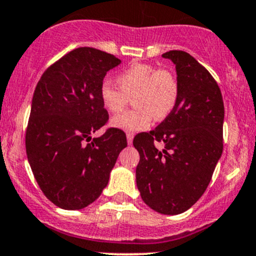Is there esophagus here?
<instances>
[{"instance_id": "1", "label": "esophagus", "mask_w": 256, "mask_h": 256, "mask_svg": "<svg viewBox=\"0 0 256 256\" xmlns=\"http://www.w3.org/2000/svg\"><path fill=\"white\" fill-rule=\"evenodd\" d=\"M126 138H128V144H132V140H134V135H132V134H128V136H126Z\"/></svg>"}]
</instances>
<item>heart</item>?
Returning <instances> with one entry per match:
<instances>
[{"label":"heart","instance_id":"obj_1","mask_svg":"<svg viewBox=\"0 0 256 256\" xmlns=\"http://www.w3.org/2000/svg\"><path fill=\"white\" fill-rule=\"evenodd\" d=\"M118 86L104 82L100 88V98L105 109L118 112L134 95L135 109L118 115L112 120L115 128L128 134L146 130L154 118H164L176 106L180 85L177 76L170 69L147 63H136L116 76Z\"/></svg>","mask_w":256,"mask_h":256}]
</instances>
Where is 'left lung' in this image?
I'll list each match as a JSON object with an SVG mask.
<instances>
[{"label":"left lung","instance_id":"left-lung-1","mask_svg":"<svg viewBox=\"0 0 256 256\" xmlns=\"http://www.w3.org/2000/svg\"><path fill=\"white\" fill-rule=\"evenodd\" d=\"M180 94L170 115L150 132L138 134L136 184L157 213L176 216L190 209L207 190L223 152L224 104L210 73L190 54L170 50ZM154 142L164 144L162 150Z\"/></svg>","mask_w":256,"mask_h":256}]
</instances>
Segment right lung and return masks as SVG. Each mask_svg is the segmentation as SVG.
Returning <instances> with one entry per match:
<instances>
[{
    "label": "right lung",
    "mask_w": 256,
    "mask_h": 256,
    "mask_svg": "<svg viewBox=\"0 0 256 256\" xmlns=\"http://www.w3.org/2000/svg\"><path fill=\"white\" fill-rule=\"evenodd\" d=\"M121 60L106 52L82 47L43 73L36 86L26 134V151L36 180L56 207L76 210L99 198L109 182L126 135L109 128L100 88Z\"/></svg>",
    "instance_id": "1"
}]
</instances>
